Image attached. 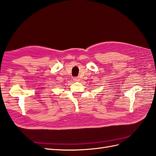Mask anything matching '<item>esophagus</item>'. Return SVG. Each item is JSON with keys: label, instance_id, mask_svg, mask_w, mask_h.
<instances>
[{"label": "esophagus", "instance_id": "obj_1", "mask_svg": "<svg viewBox=\"0 0 156 156\" xmlns=\"http://www.w3.org/2000/svg\"><path fill=\"white\" fill-rule=\"evenodd\" d=\"M74 80L75 82H80V79L78 77H76V78H74Z\"/></svg>", "mask_w": 156, "mask_h": 156}]
</instances>
